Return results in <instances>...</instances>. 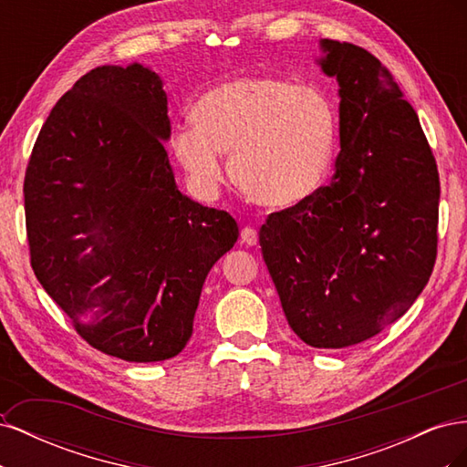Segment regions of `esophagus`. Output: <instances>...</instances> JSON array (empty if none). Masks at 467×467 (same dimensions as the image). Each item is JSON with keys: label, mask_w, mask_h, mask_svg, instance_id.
I'll return each mask as SVG.
<instances>
[{"label": "esophagus", "mask_w": 467, "mask_h": 467, "mask_svg": "<svg viewBox=\"0 0 467 467\" xmlns=\"http://www.w3.org/2000/svg\"><path fill=\"white\" fill-rule=\"evenodd\" d=\"M242 242L245 244V245H249V247H253V245H257V242H259V237H257V230H253V228H244L242 230Z\"/></svg>", "instance_id": "1"}]
</instances>
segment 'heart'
I'll return each instance as SVG.
<instances>
[{"mask_svg": "<svg viewBox=\"0 0 467 467\" xmlns=\"http://www.w3.org/2000/svg\"><path fill=\"white\" fill-rule=\"evenodd\" d=\"M171 138L194 187L216 192L232 153V177L249 201L286 208L312 196L329 173L337 115L314 83L273 76L237 78L204 93Z\"/></svg>", "mask_w": 467, "mask_h": 467, "instance_id": "heart-1", "label": "heart"}]
</instances>
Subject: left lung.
I'll list each match as a JSON object with an SVG mask.
<instances>
[{
	"label": "left lung",
	"instance_id": "1",
	"mask_svg": "<svg viewBox=\"0 0 467 467\" xmlns=\"http://www.w3.org/2000/svg\"><path fill=\"white\" fill-rule=\"evenodd\" d=\"M341 151L329 185L273 212L263 259L292 331L316 348L358 345L398 321L432 275L441 179L415 109L389 69L325 38Z\"/></svg>",
	"mask_w": 467,
	"mask_h": 467
}]
</instances>
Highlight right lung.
I'll return each instance as SVG.
<instances>
[{"label": "right lung", "instance_id": "obj_1", "mask_svg": "<svg viewBox=\"0 0 467 467\" xmlns=\"http://www.w3.org/2000/svg\"><path fill=\"white\" fill-rule=\"evenodd\" d=\"M161 79L99 66L60 97L25 171V222L38 282L93 348L126 362L177 357L202 285L237 242L225 210L175 185Z\"/></svg>", "mask_w": 467, "mask_h": 467}]
</instances>
